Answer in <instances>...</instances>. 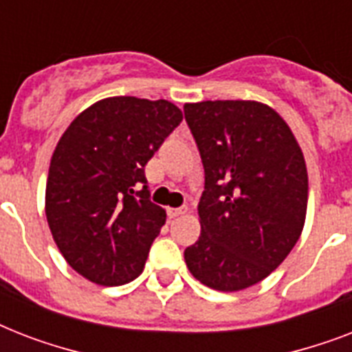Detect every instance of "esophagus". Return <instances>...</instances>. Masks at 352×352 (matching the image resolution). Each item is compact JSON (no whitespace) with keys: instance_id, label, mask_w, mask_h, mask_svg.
Returning <instances> with one entry per match:
<instances>
[{"instance_id":"34e87169","label":"esophagus","mask_w":352,"mask_h":352,"mask_svg":"<svg viewBox=\"0 0 352 352\" xmlns=\"http://www.w3.org/2000/svg\"><path fill=\"white\" fill-rule=\"evenodd\" d=\"M166 212H168V217L173 219V217H179V215L186 214V206H181V208H168Z\"/></svg>"}]
</instances>
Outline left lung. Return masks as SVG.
Returning a JSON list of instances; mask_svg holds the SVG:
<instances>
[{"instance_id":"8db88e82","label":"left lung","mask_w":352,"mask_h":352,"mask_svg":"<svg viewBox=\"0 0 352 352\" xmlns=\"http://www.w3.org/2000/svg\"><path fill=\"white\" fill-rule=\"evenodd\" d=\"M184 118L204 168L201 237L184 259L210 289L243 290L278 268L300 239L305 159L287 122L259 102L186 104Z\"/></svg>"}]
</instances>
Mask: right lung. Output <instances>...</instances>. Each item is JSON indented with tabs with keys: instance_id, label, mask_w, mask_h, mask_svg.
Returning <instances> with one entry per match:
<instances>
[{
	"instance_id": "right-lung-1",
	"label": "right lung",
	"mask_w": 352,
	"mask_h": 352,
	"mask_svg": "<svg viewBox=\"0 0 352 352\" xmlns=\"http://www.w3.org/2000/svg\"><path fill=\"white\" fill-rule=\"evenodd\" d=\"M181 120L168 100L113 96L80 113L60 138L47 177V223L65 261L93 283L117 287L142 274L166 223L149 201L144 168Z\"/></svg>"
}]
</instances>
